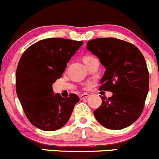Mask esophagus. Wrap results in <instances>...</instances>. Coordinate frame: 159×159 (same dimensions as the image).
<instances>
[{
	"instance_id": "1",
	"label": "esophagus",
	"mask_w": 159,
	"mask_h": 159,
	"mask_svg": "<svg viewBox=\"0 0 159 159\" xmlns=\"http://www.w3.org/2000/svg\"><path fill=\"white\" fill-rule=\"evenodd\" d=\"M88 97H89V94H88V93L80 94V100H84V99L87 98Z\"/></svg>"
}]
</instances>
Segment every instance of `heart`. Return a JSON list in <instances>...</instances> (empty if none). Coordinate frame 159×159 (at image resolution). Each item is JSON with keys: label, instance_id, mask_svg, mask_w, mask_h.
I'll use <instances>...</instances> for the list:
<instances>
[{"label": "heart", "instance_id": "obj_1", "mask_svg": "<svg viewBox=\"0 0 159 159\" xmlns=\"http://www.w3.org/2000/svg\"><path fill=\"white\" fill-rule=\"evenodd\" d=\"M93 58H95V57H93V56H86L83 57V61H84V62L86 63V62H87L88 61H89L90 59H92Z\"/></svg>", "mask_w": 159, "mask_h": 159}]
</instances>
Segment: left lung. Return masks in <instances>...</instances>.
Returning a JSON list of instances; mask_svg holds the SVG:
<instances>
[{"instance_id":"1","label":"left lung","mask_w":159,"mask_h":159,"mask_svg":"<svg viewBox=\"0 0 159 159\" xmlns=\"http://www.w3.org/2000/svg\"><path fill=\"white\" fill-rule=\"evenodd\" d=\"M86 48L100 59L106 70L100 89L113 93L101 97L102 104L93 114L105 128L120 130L141 116L149 89V74L142 53L135 45L114 38L89 41Z\"/></svg>"}]
</instances>
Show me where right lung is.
<instances>
[{"label": "right lung", "instance_id": "1", "mask_svg": "<svg viewBox=\"0 0 159 159\" xmlns=\"http://www.w3.org/2000/svg\"><path fill=\"white\" fill-rule=\"evenodd\" d=\"M83 44L50 38L31 45L21 56L15 74L17 95L26 117L36 128L56 131L70 119L79 97L54 94L52 83L61 78L67 62Z\"/></svg>", "mask_w": 159, "mask_h": 159}]
</instances>
